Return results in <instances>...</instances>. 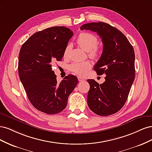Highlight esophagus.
<instances>
[{"mask_svg": "<svg viewBox=\"0 0 152 152\" xmlns=\"http://www.w3.org/2000/svg\"><path fill=\"white\" fill-rule=\"evenodd\" d=\"M78 80H79V82H83L84 80V79H83V78H82L80 77H78Z\"/></svg>", "mask_w": 152, "mask_h": 152, "instance_id": "esophagus-1", "label": "esophagus"}]
</instances>
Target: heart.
I'll list each match as a JSON object with an SVG mask.
<instances>
[{
  "label": "heart",
  "mask_w": 152,
  "mask_h": 152,
  "mask_svg": "<svg viewBox=\"0 0 152 152\" xmlns=\"http://www.w3.org/2000/svg\"><path fill=\"white\" fill-rule=\"evenodd\" d=\"M77 43L79 46L87 52L88 56L92 59H97L102 52V46L98 44L97 37L89 32H81L77 39ZM72 48V44L68 43L64 49L63 57L67 58ZM91 67L89 61H75L68 66L69 70L79 76H85Z\"/></svg>",
  "instance_id": "obj_1"
}]
</instances>
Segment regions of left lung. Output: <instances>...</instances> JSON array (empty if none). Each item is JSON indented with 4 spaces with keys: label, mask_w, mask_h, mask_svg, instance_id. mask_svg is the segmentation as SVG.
I'll return each instance as SVG.
<instances>
[{
    "label": "left lung",
    "mask_w": 152,
    "mask_h": 152,
    "mask_svg": "<svg viewBox=\"0 0 152 152\" xmlns=\"http://www.w3.org/2000/svg\"><path fill=\"white\" fill-rule=\"evenodd\" d=\"M80 29L96 32L103 44L94 69L99 75L105 74V81L99 84L93 79L87 80L90 85L87 104L98 115H110L123 107L134 80V48L120 30L106 23H90Z\"/></svg>",
    "instance_id": "obj_1"
}]
</instances>
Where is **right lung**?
Masks as SVG:
<instances>
[{
    "label": "right lung",
    "instance_id": "1",
    "mask_svg": "<svg viewBox=\"0 0 152 152\" xmlns=\"http://www.w3.org/2000/svg\"><path fill=\"white\" fill-rule=\"evenodd\" d=\"M73 31L54 26L36 32L22 45L18 58V74L31 104L47 114H56L66 108L68 98L77 85V77L68 75L58 83L52 70L61 61Z\"/></svg>",
    "mask_w": 152,
    "mask_h": 152
}]
</instances>
